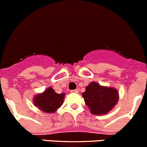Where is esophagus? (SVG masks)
Instances as JSON below:
<instances>
[{
  "mask_svg": "<svg viewBox=\"0 0 147 147\" xmlns=\"http://www.w3.org/2000/svg\"><path fill=\"white\" fill-rule=\"evenodd\" d=\"M78 92H79V91L78 90V89H73V90L70 91L71 93H75V94H78Z\"/></svg>",
  "mask_w": 147,
  "mask_h": 147,
  "instance_id": "1",
  "label": "esophagus"
}]
</instances>
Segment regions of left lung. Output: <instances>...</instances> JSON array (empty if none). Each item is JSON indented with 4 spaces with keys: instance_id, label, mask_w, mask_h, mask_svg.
Returning a JSON list of instances; mask_svg holds the SVG:
<instances>
[{
    "instance_id": "left-lung-1",
    "label": "left lung",
    "mask_w": 147,
    "mask_h": 147,
    "mask_svg": "<svg viewBox=\"0 0 147 147\" xmlns=\"http://www.w3.org/2000/svg\"><path fill=\"white\" fill-rule=\"evenodd\" d=\"M86 106L94 115H103L109 113L118 101V92L113 88L102 86L92 82L82 94Z\"/></svg>"
}]
</instances>
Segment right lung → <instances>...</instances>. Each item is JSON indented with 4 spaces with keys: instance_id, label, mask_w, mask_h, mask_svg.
Segmentation results:
<instances>
[{
    "instance_id": "obj_1",
    "label": "right lung",
    "mask_w": 147,
    "mask_h": 147,
    "mask_svg": "<svg viewBox=\"0 0 147 147\" xmlns=\"http://www.w3.org/2000/svg\"><path fill=\"white\" fill-rule=\"evenodd\" d=\"M65 94H57L49 87L42 94L34 97V103L38 109L48 113H53L60 108L64 101Z\"/></svg>"
}]
</instances>
